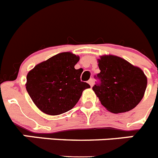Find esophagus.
I'll return each mask as SVG.
<instances>
[{"mask_svg": "<svg viewBox=\"0 0 158 158\" xmlns=\"http://www.w3.org/2000/svg\"><path fill=\"white\" fill-rule=\"evenodd\" d=\"M89 84L90 85V86H91V87H93V84H94V81H93V79H90V80L89 81Z\"/></svg>", "mask_w": 158, "mask_h": 158, "instance_id": "obj_1", "label": "esophagus"}]
</instances>
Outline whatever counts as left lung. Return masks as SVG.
Returning <instances> with one entry per match:
<instances>
[{
	"label": "left lung",
	"instance_id": "left-lung-1",
	"mask_svg": "<svg viewBox=\"0 0 158 158\" xmlns=\"http://www.w3.org/2000/svg\"><path fill=\"white\" fill-rule=\"evenodd\" d=\"M97 62L100 83L95 85L93 90L102 105L115 114L135 108L143 98L147 86L144 72L123 58L111 54L100 56Z\"/></svg>",
	"mask_w": 158,
	"mask_h": 158
}]
</instances>
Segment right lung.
<instances>
[{"label": "right lung", "instance_id": "add662e5", "mask_svg": "<svg viewBox=\"0 0 158 158\" xmlns=\"http://www.w3.org/2000/svg\"><path fill=\"white\" fill-rule=\"evenodd\" d=\"M80 57L62 52L37 64L27 75L26 89L36 107L43 113L58 115L69 111L90 88L81 81L82 70L74 65Z\"/></svg>", "mask_w": 158, "mask_h": 158}]
</instances>
